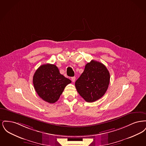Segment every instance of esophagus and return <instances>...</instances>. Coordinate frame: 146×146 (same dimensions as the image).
<instances>
[{"instance_id":"obj_1","label":"esophagus","mask_w":146,"mask_h":146,"mask_svg":"<svg viewBox=\"0 0 146 146\" xmlns=\"http://www.w3.org/2000/svg\"><path fill=\"white\" fill-rule=\"evenodd\" d=\"M71 80H72V81L73 82H74L75 80H76V77H75V76L72 77V78H71Z\"/></svg>"}]
</instances>
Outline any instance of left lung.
<instances>
[{"label": "left lung", "instance_id": "left-lung-1", "mask_svg": "<svg viewBox=\"0 0 146 146\" xmlns=\"http://www.w3.org/2000/svg\"><path fill=\"white\" fill-rule=\"evenodd\" d=\"M110 74L104 64L92 60L85 67L75 85L79 94L88 102L102 97L108 88Z\"/></svg>", "mask_w": 146, "mask_h": 146}]
</instances>
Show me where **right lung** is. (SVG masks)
<instances>
[{
	"label": "right lung",
	"instance_id": "add662e5",
	"mask_svg": "<svg viewBox=\"0 0 146 146\" xmlns=\"http://www.w3.org/2000/svg\"><path fill=\"white\" fill-rule=\"evenodd\" d=\"M33 83L38 96L44 101L54 104L71 80L60 74L56 65L47 63L40 66L35 71Z\"/></svg>",
	"mask_w": 146,
	"mask_h": 146
}]
</instances>
